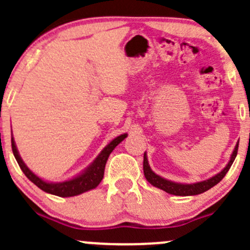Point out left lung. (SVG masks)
<instances>
[{
	"instance_id": "obj_1",
	"label": "left lung",
	"mask_w": 250,
	"mask_h": 250,
	"mask_svg": "<svg viewBox=\"0 0 250 250\" xmlns=\"http://www.w3.org/2000/svg\"><path fill=\"white\" fill-rule=\"evenodd\" d=\"M237 150H238V144H236L234 146L232 153H231L230 161L228 162V165L225 166L221 172H219L218 174H215L211 178L206 179V180L198 181V183H193V184H181V183H175V181L168 180V179L162 178V176L157 175L152 169H151L150 165H148L147 161V155L146 152L144 153V175H145L146 180L151 184L155 188H161V190L166 191L167 193H170V195H175V196H195V195H200V193L206 192L208 191L209 188H211L213 186H215L216 184L220 183L223 180L224 176L226 175V173L229 172L230 167L232 166L234 158L237 156Z\"/></svg>"
}]
</instances>
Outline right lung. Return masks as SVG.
I'll list each match as a JSON object with an SVG mask.
<instances>
[{"instance_id":"obj_1","label":"right lung","mask_w":250,"mask_h":250,"mask_svg":"<svg viewBox=\"0 0 250 250\" xmlns=\"http://www.w3.org/2000/svg\"><path fill=\"white\" fill-rule=\"evenodd\" d=\"M127 133L118 135L117 138H115V139L103 148L102 152L95 157V160L84 170H82V172L77 174L74 178L60 181V183H52V181H47L44 179L40 178L39 175H36V174L25 165L24 161H22V158L19 155V151L17 148L13 134H12V150H13V155L16 157L20 169L22 170V173L26 175V178L30 181H32L37 188H40L44 192L50 193V195L59 196V197H72V196H77L83 192L93 190V188H95L99 185L100 181L104 178L105 165H106V161L109 158L110 153L112 152L113 148L121 141H123L127 138Z\"/></svg>"}]
</instances>
